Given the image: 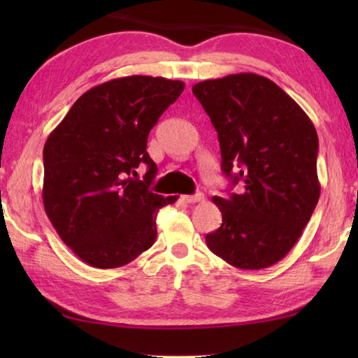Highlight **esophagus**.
Here are the masks:
<instances>
[{"mask_svg": "<svg viewBox=\"0 0 358 358\" xmlns=\"http://www.w3.org/2000/svg\"><path fill=\"white\" fill-rule=\"evenodd\" d=\"M181 201H183L185 203H196V202L205 201V196L202 192H197V194H194V196H181Z\"/></svg>", "mask_w": 358, "mask_h": 358, "instance_id": "1", "label": "esophagus"}]
</instances>
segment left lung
<instances>
[{"instance_id":"1","label":"left lung","mask_w":358,"mask_h":358,"mask_svg":"<svg viewBox=\"0 0 358 358\" xmlns=\"http://www.w3.org/2000/svg\"><path fill=\"white\" fill-rule=\"evenodd\" d=\"M192 93L217 132L222 173L243 183L213 197L222 224L205 241L237 268H266L292 250L317 205L316 128L275 82L251 72L199 82Z\"/></svg>"}]
</instances>
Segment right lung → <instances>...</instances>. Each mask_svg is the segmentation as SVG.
<instances>
[{
    "label": "right lung",
    "instance_id": "right-lung-1",
    "mask_svg": "<svg viewBox=\"0 0 358 358\" xmlns=\"http://www.w3.org/2000/svg\"><path fill=\"white\" fill-rule=\"evenodd\" d=\"M185 83L129 76L88 90L44 145L42 201L59 237L85 264L117 268L153 246L157 210L177 201L150 191V131ZM141 164L143 180L130 178Z\"/></svg>",
    "mask_w": 358,
    "mask_h": 358
}]
</instances>
